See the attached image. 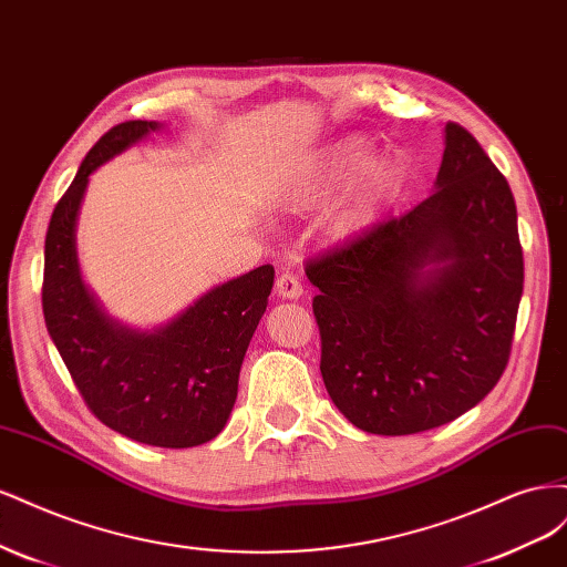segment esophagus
I'll list each match as a JSON object with an SVG mask.
<instances>
[{
    "label": "esophagus",
    "mask_w": 567,
    "mask_h": 567,
    "mask_svg": "<svg viewBox=\"0 0 567 567\" xmlns=\"http://www.w3.org/2000/svg\"><path fill=\"white\" fill-rule=\"evenodd\" d=\"M274 288H277L279 298H284V300H298V298L302 296V284H300V279L296 277L293 271H288V269L279 274L277 284H274Z\"/></svg>",
    "instance_id": "34e87169"
}]
</instances>
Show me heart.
<instances>
[{
  "instance_id": "obj_1",
  "label": "heart",
  "mask_w": 567,
  "mask_h": 567,
  "mask_svg": "<svg viewBox=\"0 0 567 567\" xmlns=\"http://www.w3.org/2000/svg\"><path fill=\"white\" fill-rule=\"evenodd\" d=\"M364 156V142L348 140L333 144L274 188V200L293 210H307L329 198L336 186L352 175ZM398 179V167L388 158H373L357 169L342 188L329 215V229L336 238H352L371 227L385 196Z\"/></svg>"
}]
</instances>
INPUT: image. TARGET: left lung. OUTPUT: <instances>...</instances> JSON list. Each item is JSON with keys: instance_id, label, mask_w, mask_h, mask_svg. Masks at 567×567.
Segmentation results:
<instances>
[{"instance_id": "left-lung-1", "label": "left lung", "mask_w": 567, "mask_h": 567, "mask_svg": "<svg viewBox=\"0 0 567 567\" xmlns=\"http://www.w3.org/2000/svg\"><path fill=\"white\" fill-rule=\"evenodd\" d=\"M305 274L342 416L373 435L431 431L506 369L523 296L516 200L475 136L447 123L435 192Z\"/></svg>"}]
</instances>
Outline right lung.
Returning a JSON list of instances; mask_svg holds the SVG:
<instances>
[{
	"mask_svg": "<svg viewBox=\"0 0 567 567\" xmlns=\"http://www.w3.org/2000/svg\"><path fill=\"white\" fill-rule=\"evenodd\" d=\"M163 125L130 120L84 156L51 215L44 241L42 310L47 331L92 414L111 431L151 447L186 450L227 425L238 373L274 286V267L210 288L153 331L130 329L101 310L78 262V217L90 175Z\"/></svg>",
	"mask_w": 567,
	"mask_h": 567,
	"instance_id": "right-lung-1",
	"label": "right lung"
}]
</instances>
